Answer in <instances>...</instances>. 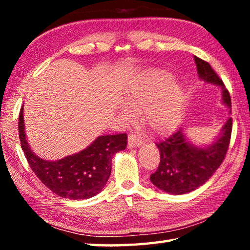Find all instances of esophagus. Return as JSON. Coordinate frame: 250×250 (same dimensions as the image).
Returning <instances> with one entry per match:
<instances>
[{
    "label": "esophagus",
    "mask_w": 250,
    "mask_h": 250,
    "mask_svg": "<svg viewBox=\"0 0 250 250\" xmlns=\"http://www.w3.org/2000/svg\"><path fill=\"white\" fill-rule=\"evenodd\" d=\"M142 146V140L141 139H139L138 137H135V135H129L128 138V146L130 149H132V147H139Z\"/></svg>",
    "instance_id": "34e87169"
}]
</instances>
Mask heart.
Wrapping results in <instances>:
<instances>
[{
	"instance_id": "heart-1",
	"label": "heart",
	"mask_w": 250,
	"mask_h": 250,
	"mask_svg": "<svg viewBox=\"0 0 250 250\" xmlns=\"http://www.w3.org/2000/svg\"><path fill=\"white\" fill-rule=\"evenodd\" d=\"M173 79L166 69H151L139 75L125 92L121 121L132 120V110L141 112L143 124L154 133L164 135L174 131L181 119L184 94L181 84Z\"/></svg>"
}]
</instances>
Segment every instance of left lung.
<instances>
[{"label": "left lung", "mask_w": 250, "mask_h": 250, "mask_svg": "<svg viewBox=\"0 0 250 250\" xmlns=\"http://www.w3.org/2000/svg\"><path fill=\"white\" fill-rule=\"evenodd\" d=\"M198 77L222 90V103L231 112L229 92L208 62L194 56ZM232 120L228 118L216 139L208 145L196 146L188 140L181 128L170 138L156 143L160 151L158 170L152 173V184L161 191L181 195L193 192L210 179L225 159L229 146Z\"/></svg>", "instance_id": "8db88e82"}]
</instances>
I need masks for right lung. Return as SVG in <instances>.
Returning a JSON list of instances; mask_svg holds the SVG:
<instances>
[{"label": "right lung", "instance_id": "right-lung-1", "mask_svg": "<svg viewBox=\"0 0 250 250\" xmlns=\"http://www.w3.org/2000/svg\"><path fill=\"white\" fill-rule=\"evenodd\" d=\"M21 108L19 134L29 167L45 186L58 196L87 200L103 191L111 174V160L126 147V134L100 135L86 149L56 161L40 158L29 146Z\"/></svg>", "mask_w": 250, "mask_h": 250}]
</instances>
